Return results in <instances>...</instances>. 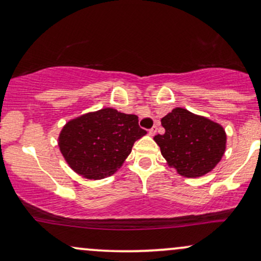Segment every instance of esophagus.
Listing matches in <instances>:
<instances>
[{
    "instance_id": "34e87169",
    "label": "esophagus",
    "mask_w": 261,
    "mask_h": 261,
    "mask_svg": "<svg viewBox=\"0 0 261 261\" xmlns=\"http://www.w3.org/2000/svg\"><path fill=\"white\" fill-rule=\"evenodd\" d=\"M156 131H158V127L156 126H153L149 130V135H150V136H154V135L156 134Z\"/></svg>"
}]
</instances>
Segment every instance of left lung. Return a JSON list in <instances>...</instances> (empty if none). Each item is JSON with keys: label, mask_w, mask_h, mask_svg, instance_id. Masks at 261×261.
Instances as JSON below:
<instances>
[{"label": "left lung", "mask_w": 261, "mask_h": 261, "mask_svg": "<svg viewBox=\"0 0 261 261\" xmlns=\"http://www.w3.org/2000/svg\"><path fill=\"white\" fill-rule=\"evenodd\" d=\"M164 135L154 141L171 169L187 178L202 177L222 160L226 134L222 125L186 108H173L161 119Z\"/></svg>", "instance_id": "obj_1"}]
</instances>
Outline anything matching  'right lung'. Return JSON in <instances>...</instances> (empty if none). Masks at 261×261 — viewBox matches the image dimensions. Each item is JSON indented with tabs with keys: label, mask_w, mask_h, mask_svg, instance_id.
<instances>
[{
	"label": "right lung",
	"mask_w": 261,
	"mask_h": 261,
	"mask_svg": "<svg viewBox=\"0 0 261 261\" xmlns=\"http://www.w3.org/2000/svg\"><path fill=\"white\" fill-rule=\"evenodd\" d=\"M147 133L138 117L114 108L89 112L68 120L58 144L68 166L87 179H102L123 166L134 143Z\"/></svg>",
	"instance_id": "1"
}]
</instances>
